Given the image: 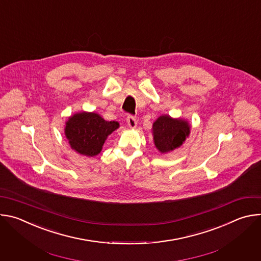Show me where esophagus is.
I'll return each instance as SVG.
<instances>
[{
	"label": "esophagus",
	"instance_id": "esophagus-1",
	"mask_svg": "<svg viewBox=\"0 0 261 261\" xmlns=\"http://www.w3.org/2000/svg\"><path fill=\"white\" fill-rule=\"evenodd\" d=\"M127 123H128V126L131 129H134L137 126V121H136V119L133 116H128L127 117Z\"/></svg>",
	"mask_w": 261,
	"mask_h": 261
}]
</instances>
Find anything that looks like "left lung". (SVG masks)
Instances as JSON below:
<instances>
[{"mask_svg": "<svg viewBox=\"0 0 261 261\" xmlns=\"http://www.w3.org/2000/svg\"><path fill=\"white\" fill-rule=\"evenodd\" d=\"M190 134V125L181 119H172L165 115L159 117L153 124L154 142L162 154L179 147Z\"/></svg>", "mask_w": 261, "mask_h": 261, "instance_id": "left-lung-1", "label": "left lung"}]
</instances>
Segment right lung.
<instances>
[{
    "mask_svg": "<svg viewBox=\"0 0 261 261\" xmlns=\"http://www.w3.org/2000/svg\"><path fill=\"white\" fill-rule=\"evenodd\" d=\"M118 122H107L95 113H79L66 122L65 135L70 146L81 155H98L109 134L119 128Z\"/></svg>",
    "mask_w": 261,
    "mask_h": 261,
    "instance_id": "1",
    "label": "right lung"
}]
</instances>
